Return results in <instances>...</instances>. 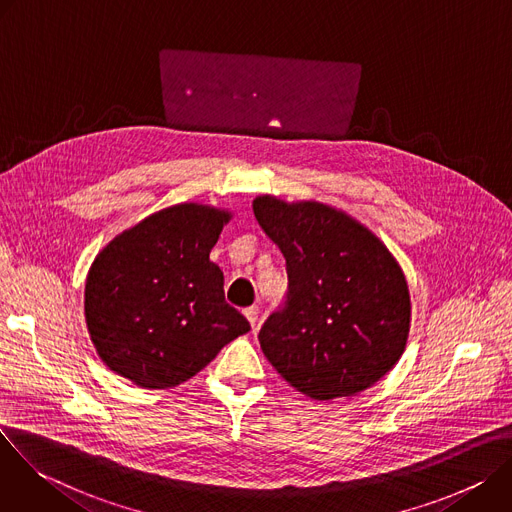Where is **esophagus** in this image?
Listing matches in <instances>:
<instances>
[{
    "label": "esophagus",
    "instance_id": "34e87169",
    "mask_svg": "<svg viewBox=\"0 0 512 512\" xmlns=\"http://www.w3.org/2000/svg\"><path fill=\"white\" fill-rule=\"evenodd\" d=\"M245 318L249 320V324L251 326H255L257 324V320H259V308L257 306H249V308H245Z\"/></svg>",
    "mask_w": 512,
    "mask_h": 512
}]
</instances>
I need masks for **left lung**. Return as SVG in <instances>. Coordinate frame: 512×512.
Masks as SVG:
<instances>
[{
  "instance_id": "left-lung-1",
  "label": "left lung",
  "mask_w": 512,
  "mask_h": 512,
  "mask_svg": "<svg viewBox=\"0 0 512 512\" xmlns=\"http://www.w3.org/2000/svg\"><path fill=\"white\" fill-rule=\"evenodd\" d=\"M253 212L287 271L285 302L259 330L267 360L318 401L375 385L409 334V289L395 257L367 227L320 202L259 196Z\"/></svg>"
}]
</instances>
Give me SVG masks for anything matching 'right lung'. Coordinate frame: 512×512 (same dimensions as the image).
I'll list each match as a JSON object with an SVG mask.
<instances>
[{
	"instance_id": "1",
	"label": "right lung",
	"mask_w": 512,
	"mask_h": 512,
	"mask_svg": "<svg viewBox=\"0 0 512 512\" xmlns=\"http://www.w3.org/2000/svg\"><path fill=\"white\" fill-rule=\"evenodd\" d=\"M231 214L202 204L164 208L115 237L93 261L85 318L103 362L143 389H170L251 330L225 302L210 261Z\"/></svg>"
}]
</instances>
